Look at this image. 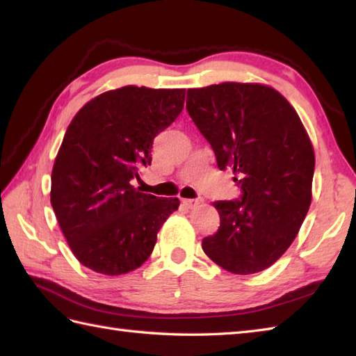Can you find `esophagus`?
Segmentation results:
<instances>
[{"instance_id": "1", "label": "esophagus", "mask_w": 356, "mask_h": 356, "mask_svg": "<svg viewBox=\"0 0 356 356\" xmlns=\"http://www.w3.org/2000/svg\"><path fill=\"white\" fill-rule=\"evenodd\" d=\"M184 205L186 208H194L195 205H199V203L202 202V199H184Z\"/></svg>"}]
</instances>
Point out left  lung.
I'll return each instance as SVG.
<instances>
[{
  "label": "left lung",
  "instance_id": "obj_1",
  "mask_svg": "<svg viewBox=\"0 0 356 356\" xmlns=\"http://www.w3.org/2000/svg\"><path fill=\"white\" fill-rule=\"evenodd\" d=\"M186 110L241 190L240 199L214 202L220 226L202 240L203 251L232 274L269 268L312 199L315 154L297 111L277 90L240 82L188 90Z\"/></svg>",
  "mask_w": 356,
  "mask_h": 356
}]
</instances>
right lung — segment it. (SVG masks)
<instances>
[{
    "instance_id": "right-lung-1",
    "label": "right lung",
    "mask_w": 356,
    "mask_h": 356,
    "mask_svg": "<svg viewBox=\"0 0 356 356\" xmlns=\"http://www.w3.org/2000/svg\"><path fill=\"white\" fill-rule=\"evenodd\" d=\"M184 88L128 86L102 93L73 118L51 171L50 202L74 257L120 275L147 261L179 199L131 185L151 165L156 136L184 110Z\"/></svg>"
}]
</instances>
